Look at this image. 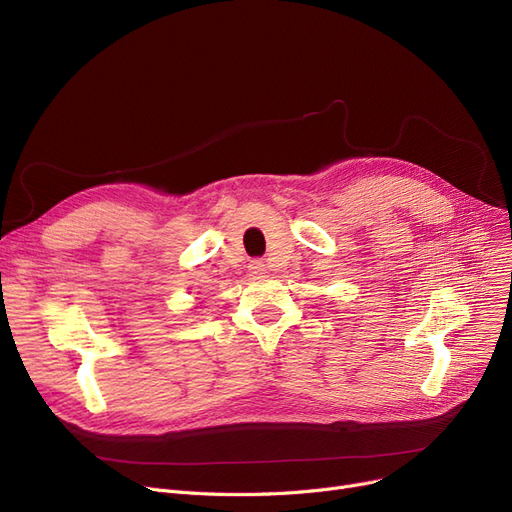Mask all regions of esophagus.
Returning a JSON list of instances; mask_svg holds the SVG:
<instances>
[{"label": "esophagus", "instance_id": "34e87169", "mask_svg": "<svg viewBox=\"0 0 512 512\" xmlns=\"http://www.w3.org/2000/svg\"><path fill=\"white\" fill-rule=\"evenodd\" d=\"M249 270H251L253 278H261L265 274V265L261 261H251L249 263Z\"/></svg>", "mask_w": 512, "mask_h": 512}]
</instances>
